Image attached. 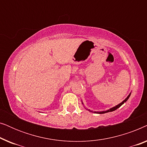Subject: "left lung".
Returning <instances> with one entry per match:
<instances>
[{"instance_id": "obj_1", "label": "left lung", "mask_w": 147, "mask_h": 147, "mask_svg": "<svg viewBox=\"0 0 147 147\" xmlns=\"http://www.w3.org/2000/svg\"><path fill=\"white\" fill-rule=\"evenodd\" d=\"M130 94H131V92H130V93L128 94V96H127V97H126L125 99H124L123 101H122L121 103H120V104H118V105H116V106H114V107H112V108H110V109H108V110H104V111H99V112H98V111H92V110H90V109H86V110H88V111H90V112H94V113H96V114H104V113H107V112H112V111H114V110H116V109H118V108H120V106H121L122 104H124L125 103V102L127 101L128 100V98H129V97L130 96ZM82 104H83L84 105V103H83V102L82 101Z\"/></svg>"}]
</instances>
